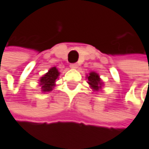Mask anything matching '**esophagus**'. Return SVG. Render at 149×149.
I'll use <instances>...</instances> for the list:
<instances>
[{
	"mask_svg": "<svg viewBox=\"0 0 149 149\" xmlns=\"http://www.w3.org/2000/svg\"><path fill=\"white\" fill-rule=\"evenodd\" d=\"M77 66H78V65H77V63H72V64H71V65H70V67H71V68H72V69H77Z\"/></svg>",
	"mask_w": 149,
	"mask_h": 149,
	"instance_id": "obj_1",
	"label": "esophagus"
}]
</instances>
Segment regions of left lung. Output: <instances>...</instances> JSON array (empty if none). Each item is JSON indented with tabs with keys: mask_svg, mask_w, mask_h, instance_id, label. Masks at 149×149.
Returning <instances> with one entry per match:
<instances>
[{
	"mask_svg": "<svg viewBox=\"0 0 149 149\" xmlns=\"http://www.w3.org/2000/svg\"><path fill=\"white\" fill-rule=\"evenodd\" d=\"M88 84L91 85L93 89L94 90H99V88H101L102 82H101L100 76L95 73V72H90L89 76L88 77Z\"/></svg>",
	"mask_w": 149,
	"mask_h": 149,
	"instance_id": "8db88e82",
	"label": "left lung"
}]
</instances>
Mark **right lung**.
I'll use <instances>...</instances> for the list:
<instances>
[{
  "mask_svg": "<svg viewBox=\"0 0 149 149\" xmlns=\"http://www.w3.org/2000/svg\"><path fill=\"white\" fill-rule=\"evenodd\" d=\"M59 75H60V72H58L56 67L50 68L48 72L40 78V84L41 86L42 91L44 92L51 91L53 87L55 86V82Z\"/></svg>",
  "mask_w": 149,
  "mask_h": 149,
  "instance_id": "obj_1",
  "label": "right lung"
}]
</instances>
